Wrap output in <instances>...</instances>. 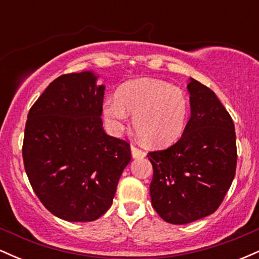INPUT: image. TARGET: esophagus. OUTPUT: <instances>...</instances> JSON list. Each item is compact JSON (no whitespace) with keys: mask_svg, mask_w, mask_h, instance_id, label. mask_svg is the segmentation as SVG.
I'll use <instances>...</instances> for the list:
<instances>
[{"mask_svg":"<svg viewBox=\"0 0 259 259\" xmlns=\"http://www.w3.org/2000/svg\"><path fill=\"white\" fill-rule=\"evenodd\" d=\"M132 154H133V158H144V157L146 156V152L140 150V148L136 147L135 145H132Z\"/></svg>","mask_w":259,"mask_h":259,"instance_id":"34e87169","label":"esophagus"}]
</instances>
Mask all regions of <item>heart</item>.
<instances>
[{
    "instance_id": "1",
    "label": "heart",
    "mask_w": 259,
    "mask_h": 259,
    "mask_svg": "<svg viewBox=\"0 0 259 259\" xmlns=\"http://www.w3.org/2000/svg\"><path fill=\"white\" fill-rule=\"evenodd\" d=\"M134 114V129L151 146H168L177 141L186 125L189 101L181 89L158 79L126 82L117 97L106 100L105 118L114 130H121Z\"/></svg>"
}]
</instances>
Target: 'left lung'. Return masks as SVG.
Instances as JSON below:
<instances>
[{
    "instance_id": "obj_1",
    "label": "left lung",
    "mask_w": 259,
    "mask_h": 259,
    "mask_svg": "<svg viewBox=\"0 0 259 259\" xmlns=\"http://www.w3.org/2000/svg\"><path fill=\"white\" fill-rule=\"evenodd\" d=\"M191 117L177 144L148 153L153 167L152 206L170 224L214 213L236 171L234 121L209 88L190 78Z\"/></svg>"
}]
</instances>
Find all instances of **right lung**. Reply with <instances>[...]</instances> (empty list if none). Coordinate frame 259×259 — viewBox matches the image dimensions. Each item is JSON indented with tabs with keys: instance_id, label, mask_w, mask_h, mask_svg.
<instances>
[{
	"instance_id": "add662e5",
	"label": "right lung",
	"mask_w": 259,
	"mask_h": 259,
	"mask_svg": "<svg viewBox=\"0 0 259 259\" xmlns=\"http://www.w3.org/2000/svg\"><path fill=\"white\" fill-rule=\"evenodd\" d=\"M94 72L64 74L29 111L23 160L30 185L53 215L92 222L112 206L132 159L130 145L102 127L105 85Z\"/></svg>"
}]
</instances>
